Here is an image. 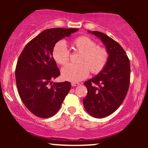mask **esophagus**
Returning <instances> with one entry per match:
<instances>
[{
  "mask_svg": "<svg viewBox=\"0 0 148 148\" xmlns=\"http://www.w3.org/2000/svg\"><path fill=\"white\" fill-rule=\"evenodd\" d=\"M79 84H80L79 83H77V82H72V86H73V87H74V86H79Z\"/></svg>",
  "mask_w": 148,
  "mask_h": 148,
  "instance_id": "esophagus-1",
  "label": "esophagus"
}]
</instances>
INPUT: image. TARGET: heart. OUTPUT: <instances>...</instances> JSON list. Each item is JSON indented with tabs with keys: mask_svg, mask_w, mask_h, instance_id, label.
Segmentation results:
<instances>
[{
	"mask_svg": "<svg viewBox=\"0 0 148 148\" xmlns=\"http://www.w3.org/2000/svg\"><path fill=\"white\" fill-rule=\"evenodd\" d=\"M72 49L74 53H79L77 65H67L61 71L62 79L66 81H81L87 77L89 72L92 74H98L102 72L108 63L109 53L105 47L97 46L96 42L90 37L82 35L72 40ZM52 57L60 65L65 66L69 61V50L62 42L54 45Z\"/></svg>",
	"mask_w": 148,
	"mask_h": 148,
	"instance_id": "1",
	"label": "heart"
}]
</instances>
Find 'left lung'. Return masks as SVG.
<instances>
[{
    "label": "left lung",
    "instance_id": "left-lung-1",
    "mask_svg": "<svg viewBox=\"0 0 148 148\" xmlns=\"http://www.w3.org/2000/svg\"><path fill=\"white\" fill-rule=\"evenodd\" d=\"M99 37L109 53L105 68L84 83L88 89L83 100L86 111L95 118L112 114L122 104L130 84V62L126 52L116 41L99 31H88Z\"/></svg>",
    "mask_w": 148,
    "mask_h": 148
}]
</instances>
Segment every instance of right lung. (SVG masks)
<instances>
[{"label": "right lung", "mask_w": 148, "mask_h": 148, "mask_svg": "<svg viewBox=\"0 0 148 148\" xmlns=\"http://www.w3.org/2000/svg\"><path fill=\"white\" fill-rule=\"evenodd\" d=\"M77 30L62 28L44 30L25 45L18 57L15 69L18 95L25 107L39 118L55 115L71 89L68 81L52 84L60 72L51 52L56 43Z\"/></svg>", "instance_id": "add662e5"}]
</instances>
